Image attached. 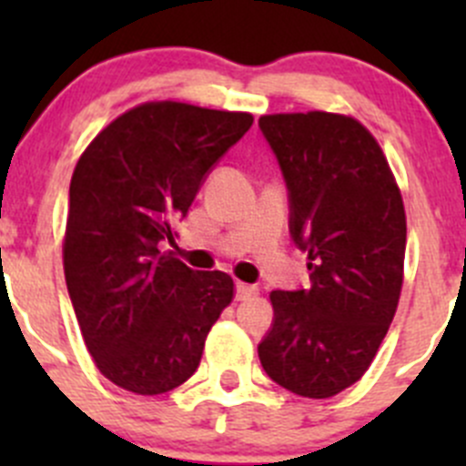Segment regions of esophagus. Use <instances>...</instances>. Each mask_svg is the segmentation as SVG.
<instances>
[{"instance_id":"obj_1","label":"esophagus","mask_w":466,"mask_h":466,"mask_svg":"<svg viewBox=\"0 0 466 466\" xmlns=\"http://www.w3.org/2000/svg\"><path fill=\"white\" fill-rule=\"evenodd\" d=\"M255 293H257V286L243 284V281H238L237 289H234V295H237V299H248V298H252Z\"/></svg>"}]
</instances>
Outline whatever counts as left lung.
<instances>
[{
  "instance_id": "1",
  "label": "left lung",
  "mask_w": 466,
  "mask_h": 466,
  "mask_svg": "<svg viewBox=\"0 0 466 466\" xmlns=\"http://www.w3.org/2000/svg\"><path fill=\"white\" fill-rule=\"evenodd\" d=\"M259 128L289 191V232L309 255V289L272 290L259 342L281 388L327 399L377 356L399 304L406 214L388 159L368 128L329 112L268 115Z\"/></svg>"
}]
</instances>
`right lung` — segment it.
Returning a JSON list of instances; mask_svg holds the SVG:
<instances>
[{
	"label": "right lung",
	"instance_id": "obj_1",
	"mask_svg": "<svg viewBox=\"0 0 466 466\" xmlns=\"http://www.w3.org/2000/svg\"><path fill=\"white\" fill-rule=\"evenodd\" d=\"M250 126L248 112L144 103L78 159L65 279L87 351L119 388L162 394L198 370L207 333L232 302V277L191 270L159 241L176 243L211 168Z\"/></svg>",
	"mask_w": 466,
	"mask_h": 466
}]
</instances>
